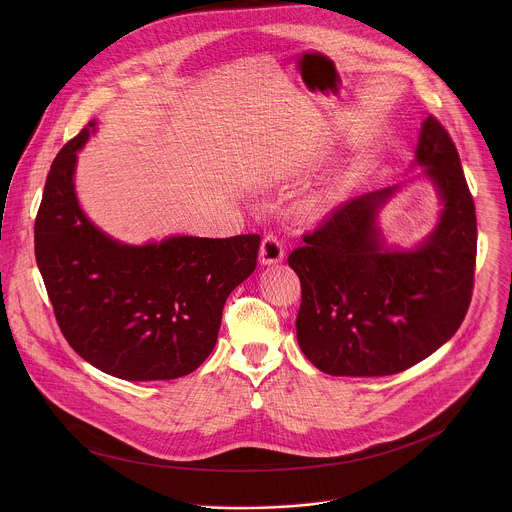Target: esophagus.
<instances>
[{
	"mask_svg": "<svg viewBox=\"0 0 512 512\" xmlns=\"http://www.w3.org/2000/svg\"><path fill=\"white\" fill-rule=\"evenodd\" d=\"M284 260V240L270 232L264 236L262 246H260V262L270 266V264H278Z\"/></svg>",
	"mask_w": 512,
	"mask_h": 512,
	"instance_id": "1",
	"label": "esophagus"
}]
</instances>
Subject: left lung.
<instances>
[{
	"mask_svg": "<svg viewBox=\"0 0 512 512\" xmlns=\"http://www.w3.org/2000/svg\"><path fill=\"white\" fill-rule=\"evenodd\" d=\"M416 163L443 203L416 250L384 246L376 215L398 187L333 209L288 256L301 282L297 343L333 376H388L447 343L471 303L477 219L459 153L438 118L422 124Z\"/></svg>",
	"mask_w": 512,
	"mask_h": 512,
	"instance_id": "1",
	"label": "left lung"
}]
</instances>
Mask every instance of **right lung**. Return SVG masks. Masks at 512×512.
Masks as SVG:
<instances>
[{
    "mask_svg": "<svg viewBox=\"0 0 512 512\" xmlns=\"http://www.w3.org/2000/svg\"><path fill=\"white\" fill-rule=\"evenodd\" d=\"M63 147L35 219V258L74 351L124 380H171L199 368L219 337L230 292L256 268L260 236H171L128 246L98 230L74 193L76 151Z\"/></svg>",
    "mask_w": 512,
    "mask_h": 512,
    "instance_id": "obj_1",
    "label": "right lung"
}]
</instances>
